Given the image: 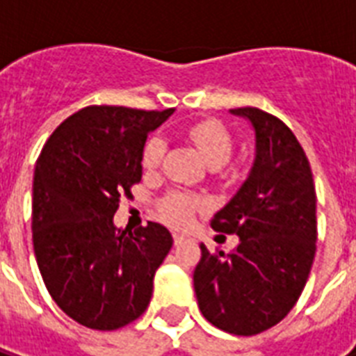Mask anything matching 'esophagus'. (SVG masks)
Wrapping results in <instances>:
<instances>
[{
	"mask_svg": "<svg viewBox=\"0 0 356 356\" xmlns=\"http://www.w3.org/2000/svg\"><path fill=\"white\" fill-rule=\"evenodd\" d=\"M184 240H186V236L181 233H173V242H175V245H179V243H183Z\"/></svg>",
	"mask_w": 356,
	"mask_h": 356,
	"instance_id": "esophagus-1",
	"label": "esophagus"
}]
</instances>
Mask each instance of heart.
<instances>
[{"label":"heart","instance_id":"1","mask_svg":"<svg viewBox=\"0 0 356 356\" xmlns=\"http://www.w3.org/2000/svg\"><path fill=\"white\" fill-rule=\"evenodd\" d=\"M188 138L200 149L207 164L212 168L223 166L233 153V138L222 123L216 120H203L186 127ZM166 153V142L161 136H151L142 149V164L145 170H156ZM205 201L188 192L173 190L162 200L161 216L173 227H188L194 220V212L203 209Z\"/></svg>","mask_w":356,"mask_h":356}]
</instances>
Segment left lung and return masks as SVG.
<instances>
[{
  "instance_id": "obj_1",
  "label": "left lung",
  "mask_w": 356,
  "mask_h": 356,
  "mask_svg": "<svg viewBox=\"0 0 356 356\" xmlns=\"http://www.w3.org/2000/svg\"><path fill=\"white\" fill-rule=\"evenodd\" d=\"M254 129V161L212 229L238 234L231 253L201 243L194 290L201 314L238 337L277 325L298 303L316 254V190L296 134L273 114L231 108Z\"/></svg>"
}]
</instances>
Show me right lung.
I'll list each match as a JSON object with an SVG mask.
<instances>
[{
	"mask_svg": "<svg viewBox=\"0 0 356 356\" xmlns=\"http://www.w3.org/2000/svg\"><path fill=\"white\" fill-rule=\"evenodd\" d=\"M166 111L92 105L47 138L33 181V248L53 301L96 331H114L144 314L156 268L172 249L164 225L134 233L114 225L120 197L142 179L147 133Z\"/></svg>",
	"mask_w": 356,
	"mask_h": 356,
	"instance_id": "obj_1",
	"label": "right lung"
}]
</instances>
